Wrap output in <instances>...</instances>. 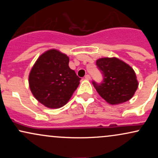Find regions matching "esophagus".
Listing matches in <instances>:
<instances>
[{"label": "esophagus", "mask_w": 158, "mask_h": 158, "mask_svg": "<svg viewBox=\"0 0 158 158\" xmlns=\"http://www.w3.org/2000/svg\"><path fill=\"white\" fill-rule=\"evenodd\" d=\"M85 78L86 79H88V80H90V76L88 75V74H87V75H85Z\"/></svg>", "instance_id": "esophagus-1"}]
</instances>
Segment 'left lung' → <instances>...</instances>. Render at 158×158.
<instances>
[{"instance_id": "8db88e82", "label": "left lung", "mask_w": 158, "mask_h": 158, "mask_svg": "<svg viewBox=\"0 0 158 158\" xmlns=\"http://www.w3.org/2000/svg\"><path fill=\"white\" fill-rule=\"evenodd\" d=\"M97 65L104 79L101 84L93 81V85L102 99L110 105H119L133 97L138 81L131 66L116 57L97 59Z\"/></svg>"}]
</instances>
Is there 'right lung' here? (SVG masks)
Wrapping results in <instances>:
<instances>
[{
	"label": "right lung",
	"mask_w": 158,
	"mask_h": 158,
	"mask_svg": "<svg viewBox=\"0 0 158 158\" xmlns=\"http://www.w3.org/2000/svg\"><path fill=\"white\" fill-rule=\"evenodd\" d=\"M68 64L66 54L51 49L41 54L32 66L29 86L34 97L47 108L64 106L79 86L81 79Z\"/></svg>",
	"instance_id": "obj_1"
}]
</instances>
